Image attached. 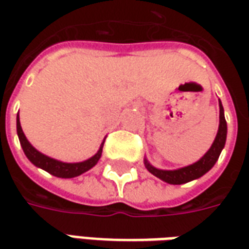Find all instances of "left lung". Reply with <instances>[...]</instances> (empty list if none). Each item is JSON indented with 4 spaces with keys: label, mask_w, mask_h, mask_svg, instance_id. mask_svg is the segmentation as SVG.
<instances>
[{
    "label": "left lung",
    "mask_w": 249,
    "mask_h": 249,
    "mask_svg": "<svg viewBox=\"0 0 249 249\" xmlns=\"http://www.w3.org/2000/svg\"><path fill=\"white\" fill-rule=\"evenodd\" d=\"M220 107V124L217 135L214 137V141L212 146L209 148V151L204 155L195 164H191L188 167L180 168V169H175V171H162V169H157V168L152 167L151 164L148 162L145 159V168L155 175L156 178H159L162 181H165L168 184H173V185H178V184H185L188 181H192L196 178H201L203 175L208 172L211 168L213 167L217 159H219L220 153L223 151V148L225 145V140H227V121L224 117V109L221 105V101H219Z\"/></svg>",
    "instance_id": "left-lung-1"
}]
</instances>
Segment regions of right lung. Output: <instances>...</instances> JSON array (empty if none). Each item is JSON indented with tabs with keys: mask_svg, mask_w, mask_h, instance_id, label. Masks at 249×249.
I'll use <instances>...</instances> for the list:
<instances>
[{
	"mask_svg": "<svg viewBox=\"0 0 249 249\" xmlns=\"http://www.w3.org/2000/svg\"><path fill=\"white\" fill-rule=\"evenodd\" d=\"M17 135H18L19 142H21V146L24 149V153L26 155V157L29 159L32 164H35L36 167L44 169L46 172H49L53 176L56 178H76V176H80L81 173L87 172L90 168H93L101 157V153H103V146H104V140L98 152L90 159H88L85 161L81 162H62L58 161V160H54L52 157H48L45 155H42L41 152H38L36 149L35 146L30 144L28 139L25 137L24 132H22V128H21V124H19V117L17 116Z\"/></svg>",
	"mask_w": 249,
	"mask_h": 249,
	"instance_id": "1",
	"label": "right lung"
}]
</instances>
